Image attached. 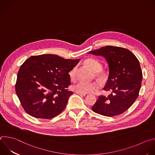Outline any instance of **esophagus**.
Instances as JSON below:
<instances>
[{
	"label": "esophagus",
	"mask_w": 155,
	"mask_h": 155,
	"mask_svg": "<svg viewBox=\"0 0 155 155\" xmlns=\"http://www.w3.org/2000/svg\"><path fill=\"white\" fill-rule=\"evenodd\" d=\"M77 94H78L80 96H85L86 95V94H81V93H77Z\"/></svg>",
	"instance_id": "1"
}]
</instances>
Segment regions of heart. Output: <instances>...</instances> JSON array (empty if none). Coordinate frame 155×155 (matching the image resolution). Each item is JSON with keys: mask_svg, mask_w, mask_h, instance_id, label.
<instances>
[{"mask_svg": "<svg viewBox=\"0 0 155 155\" xmlns=\"http://www.w3.org/2000/svg\"><path fill=\"white\" fill-rule=\"evenodd\" d=\"M86 64L93 71L97 72V75L99 77L103 78L105 76V72L101 71L102 64L101 63L95 59H87L85 61ZM70 78L72 81H75L77 78V67H74L69 73ZM100 84L97 82H85L79 81L73 86V90L77 93L81 94L92 93L99 89Z\"/></svg>", "mask_w": 155, "mask_h": 155, "instance_id": "heart-1", "label": "heart"}]
</instances>
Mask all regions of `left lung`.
I'll return each instance as SVG.
<instances>
[{
    "label": "left lung",
    "mask_w": 155,
    "mask_h": 155,
    "mask_svg": "<svg viewBox=\"0 0 155 155\" xmlns=\"http://www.w3.org/2000/svg\"><path fill=\"white\" fill-rule=\"evenodd\" d=\"M87 53L104 57L109 68L104 90L111 94L99 96L93 111L106 117L123 114L139 96L142 80L139 60L129 50L118 47L105 46Z\"/></svg>",
    "instance_id": "left-lung-1"
}]
</instances>
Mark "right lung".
<instances>
[{"label":"right lung","mask_w":155,"mask_h":155,"mask_svg":"<svg viewBox=\"0 0 155 155\" xmlns=\"http://www.w3.org/2000/svg\"><path fill=\"white\" fill-rule=\"evenodd\" d=\"M54 54L32 56L21 65L15 84L24 110L36 118L51 119L61 114L73 94L69 72L79 62Z\"/></svg>","instance_id":"right-lung-1"}]
</instances>
